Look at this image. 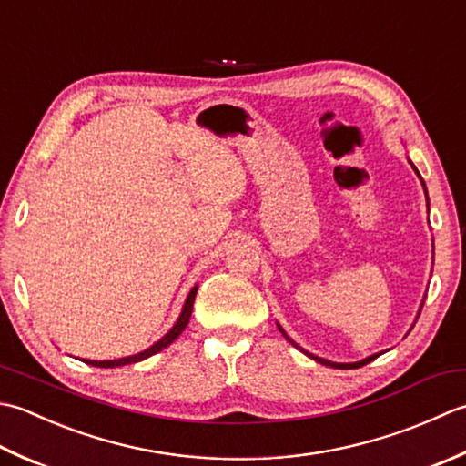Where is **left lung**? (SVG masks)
<instances>
[{
  "label": "left lung",
  "mask_w": 466,
  "mask_h": 466,
  "mask_svg": "<svg viewBox=\"0 0 466 466\" xmlns=\"http://www.w3.org/2000/svg\"><path fill=\"white\" fill-rule=\"evenodd\" d=\"M416 170V168H414ZM281 329V328H279ZM281 334L283 336H286V331H283L281 329ZM288 338V336H286ZM289 339V338H288ZM291 341V344L293 346H296V348H299L298 344H296V341H293V339H289ZM301 350V348H299ZM313 360H316V362H319V364H324V366H331V368H338V370H352V368H360V366H366V364H370V362H372V360H376L380 354H376V356H370V358H366V360H362V362H356V364H336V362H329V360H324V358H318V356H313V354H309Z\"/></svg>",
  "instance_id": "left-lung-1"
}]
</instances>
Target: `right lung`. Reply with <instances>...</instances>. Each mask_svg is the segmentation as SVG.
<instances>
[{
  "label": "right lung",
  "instance_id": "add662e5",
  "mask_svg": "<svg viewBox=\"0 0 466 466\" xmlns=\"http://www.w3.org/2000/svg\"><path fill=\"white\" fill-rule=\"evenodd\" d=\"M195 296H197V288L191 289V293H188V298L185 301L183 306V311H180V318L177 319V324L173 326V329L168 331V334L165 338H160L155 346H150L148 350H145V352L140 354H135V356H128V358H118V360H106V362H94V360H84V362L90 364V366H98V368H114V366H127V364H135V362H140V360H145L148 356H153L157 352H160V350L167 348L173 344V341L183 334V329L187 328L188 319H191V313H193V303H195Z\"/></svg>",
  "mask_w": 466,
  "mask_h": 466
}]
</instances>
